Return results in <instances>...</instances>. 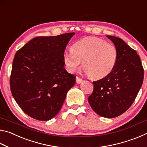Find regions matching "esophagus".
Segmentation results:
<instances>
[{"label": "esophagus", "instance_id": "obj_1", "mask_svg": "<svg viewBox=\"0 0 147 147\" xmlns=\"http://www.w3.org/2000/svg\"><path fill=\"white\" fill-rule=\"evenodd\" d=\"M76 83L78 84H80V83L82 82L83 80L82 79V78H79V77H76Z\"/></svg>", "mask_w": 147, "mask_h": 147}]
</instances>
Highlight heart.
Masks as SVG:
<instances>
[{
	"label": "heart",
	"mask_w": 147,
	"mask_h": 147,
	"mask_svg": "<svg viewBox=\"0 0 147 147\" xmlns=\"http://www.w3.org/2000/svg\"><path fill=\"white\" fill-rule=\"evenodd\" d=\"M117 58L114 45L90 36L76 41L72 50L65 52L63 61L71 73L78 70L82 63L83 70L89 78L101 79L112 72Z\"/></svg>",
	"instance_id": "heart-1"
}]
</instances>
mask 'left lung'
I'll use <instances>...</instances> for the list:
<instances>
[{
  "label": "left lung",
  "mask_w": 147,
  "mask_h": 147,
  "mask_svg": "<svg viewBox=\"0 0 147 147\" xmlns=\"http://www.w3.org/2000/svg\"><path fill=\"white\" fill-rule=\"evenodd\" d=\"M106 37L117 50V61L110 74L93 82V91L88 102L98 115L113 118L125 112L135 100L142 86L144 70L135 50L121 38Z\"/></svg>",
  "instance_id": "left-lung-1"
}]
</instances>
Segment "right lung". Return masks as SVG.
Wrapping results in <instances>:
<instances>
[{"label":"right lung","instance_id":"right-lung-1","mask_svg":"<svg viewBox=\"0 0 147 147\" xmlns=\"http://www.w3.org/2000/svg\"><path fill=\"white\" fill-rule=\"evenodd\" d=\"M74 32L37 37L16 53L10 89L24 113L39 121H48L60 110L76 76L64 67L63 54Z\"/></svg>","mask_w":147,"mask_h":147}]
</instances>
